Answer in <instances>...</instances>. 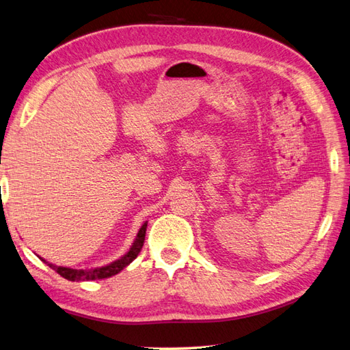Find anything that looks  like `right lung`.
<instances>
[{"instance_id":"obj_1","label":"right lung","mask_w":350,"mask_h":350,"mask_svg":"<svg viewBox=\"0 0 350 350\" xmlns=\"http://www.w3.org/2000/svg\"><path fill=\"white\" fill-rule=\"evenodd\" d=\"M146 228H148V222H144L143 226L140 228L137 234V239L133 243L131 249L128 250V254H125L118 261L111 262L105 267H100V268H91V270H72V268H67V267H56L53 264L47 265L58 273L59 275H62L64 279L71 280V282H80V280H96V279H107L111 278V275L118 274L119 271L124 270V268L131 264L134 259L137 258V255L140 254V250L144 245V235H146Z\"/></svg>"}]
</instances>
